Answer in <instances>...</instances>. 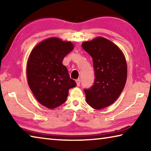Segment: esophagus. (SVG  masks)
<instances>
[{
	"label": "esophagus",
	"instance_id": "esophagus-1",
	"mask_svg": "<svg viewBox=\"0 0 151 151\" xmlns=\"http://www.w3.org/2000/svg\"><path fill=\"white\" fill-rule=\"evenodd\" d=\"M76 85L77 86H80V84H81V80L80 78H78L76 80Z\"/></svg>",
	"mask_w": 151,
	"mask_h": 151
}]
</instances>
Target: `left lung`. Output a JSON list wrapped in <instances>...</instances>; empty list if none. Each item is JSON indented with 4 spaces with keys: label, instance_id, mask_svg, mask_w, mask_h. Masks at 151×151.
<instances>
[{
    "label": "left lung",
    "instance_id": "8db88e82",
    "mask_svg": "<svg viewBox=\"0 0 151 151\" xmlns=\"http://www.w3.org/2000/svg\"><path fill=\"white\" fill-rule=\"evenodd\" d=\"M82 47L93 58L95 77L93 85L84 89L86 103L94 109L105 108L118 99L125 86V57L116 45L103 37L84 42Z\"/></svg>",
    "mask_w": 151,
    "mask_h": 151
}]
</instances>
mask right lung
<instances>
[{"label": "right lung", "instance_id": "right-lung-1", "mask_svg": "<svg viewBox=\"0 0 151 151\" xmlns=\"http://www.w3.org/2000/svg\"><path fill=\"white\" fill-rule=\"evenodd\" d=\"M73 48L70 42L50 38L36 46L29 56L27 66L29 87L37 100L48 109L65 103L68 90L76 86L63 65L64 58Z\"/></svg>", "mask_w": 151, "mask_h": 151}]
</instances>
